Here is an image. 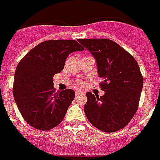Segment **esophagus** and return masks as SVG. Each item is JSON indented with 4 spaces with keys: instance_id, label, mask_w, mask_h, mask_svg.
<instances>
[{
    "instance_id": "obj_1",
    "label": "esophagus",
    "mask_w": 160,
    "mask_h": 160,
    "mask_svg": "<svg viewBox=\"0 0 160 160\" xmlns=\"http://www.w3.org/2000/svg\"><path fill=\"white\" fill-rule=\"evenodd\" d=\"M82 94V91H80V90H76V96H79V95H81Z\"/></svg>"
}]
</instances>
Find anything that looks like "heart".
<instances>
[{"label":"heart","instance_id":"1","mask_svg":"<svg viewBox=\"0 0 160 160\" xmlns=\"http://www.w3.org/2000/svg\"><path fill=\"white\" fill-rule=\"evenodd\" d=\"M79 84H82V82H79Z\"/></svg>","mask_w":160,"mask_h":160}]
</instances>
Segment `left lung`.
Masks as SVG:
<instances>
[{"label": "left lung", "instance_id": "obj_1", "mask_svg": "<svg viewBox=\"0 0 160 160\" xmlns=\"http://www.w3.org/2000/svg\"><path fill=\"white\" fill-rule=\"evenodd\" d=\"M97 63L103 96L87 92L84 105L86 117L95 128L113 132L128 124L136 113L143 77L134 58L124 48L108 38L78 39Z\"/></svg>", "mask_w": 160, "mask_h": 160}]
</instances>
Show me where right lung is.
<instances>
[{
  "label": "right lung",
  "instance_id": "obj_1",
  "mask_svg": "<svg viewBox=\"0 0 160 160\" xmlns=\"http://www.w3.org/2000/svg\"><path fill=\"white\" fill-rule=\"evenodd\" d=\"M82 50L73 39L46 40L33 47L18 64L13 97L24 120L32 128L48 131L63 121L75 91L66 89L56 92L53 76L63 71L70 53Z\"/></svg>",
  "mask_w": 160,
  "mask_h": 160
}]
</instances>
